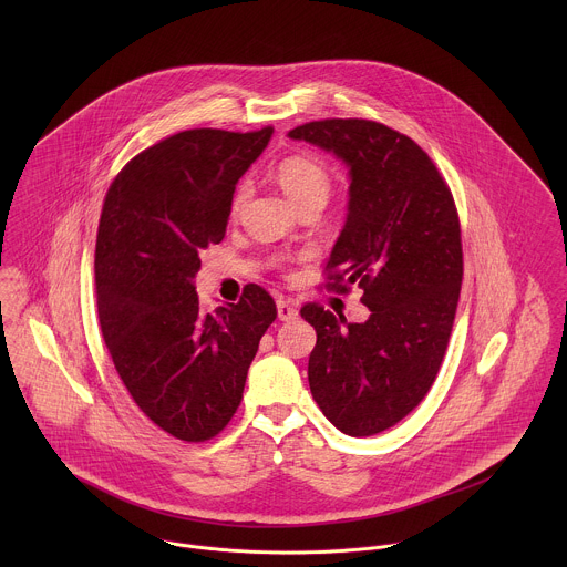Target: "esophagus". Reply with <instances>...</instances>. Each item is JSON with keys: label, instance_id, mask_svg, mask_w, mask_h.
Instances as JSON below:
<instances>
[{"label": "esophagus", "instance_id": "34e87169", "mask_svg": "<svg viewBox=\"0 0 567 567\" xmlns=\"http://www.w3.org/2000/svg\"><path fill=\"white\" fill-rule=\"evenodd\" d=\"M277 317L279 321H295L299 317V310L292 301H286V299H279L277 301Z\"/></svg>", "mask_w": 567, "mask_h": 567}]
</instances>
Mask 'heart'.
I'll return each instance as SVG.
<instances>
[{"label":"heart","mask_w":567,"mask_h":567,"mask_svg":"<svg viewBox=\"0 0 567 567\" xmlns=\"http://www.w3.org/2000/svg\"><path fill=\"white\" fill-rule=\"evenodd\" d=\"M277 181L286 196L299 207L301 203L323 198L327 200V194L331 189V178L323 163L306 157V155H295L286 157L284 162L277 165ZM248 194V185L240 183L238 189L234 192L231 198V212H238L243 207L244 198Z\"/></svg>","instance_id":"heart-1"}]
</instances>
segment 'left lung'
I'll use <instances>...</instances> for the list:
<instances>
[{"label":"left lung","instance_id":"1","mask_svg":"<svg viewBox=\"0 0 567 567\" xmlns=\"http://www.w3.org/2000/svg\"><path fill=\"white\" fill-rule=\"evenodd\" d=\"M288 137L349 169L327 286L347 292L355 284L371 315L347 323L308 303L301 317L317 329L308 364L315 402L340 432L371 436L419 405L443 362L463 281L456 205L432 159L384 124L323 120Z\"/></svg>","mask_w":567,"mask_h":567}]
</instances>
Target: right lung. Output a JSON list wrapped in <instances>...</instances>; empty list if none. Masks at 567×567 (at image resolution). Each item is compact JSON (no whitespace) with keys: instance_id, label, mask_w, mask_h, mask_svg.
Listing matches in <instances>:
<instances>
[{"instance_id":"obj_1","label":"right lung","mask_w":567,"mask_h":567,"mask_svg":"<svg viewBox=\"0 0 567 567\" xmlns=\"http://www.w3.org/2000/svg\"><path fill=\"white\" fill-rule=\"evenodd\" d=\"M270 135V126L176 133L126 163L104 198L95 295L106 349L142 412L187 443L231 421L277 317L255 284L214 312L200 310L194 286L198 252L223 243L236 185Z\"/></svg>"}]
</instances>
